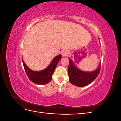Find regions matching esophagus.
I'll use <instances>...</instances> for the list:
<instances>
[{"instance_id":"esophagus-1","label":"esophagus","mask_w":121,"mask_h":121,"mask_svg":"<svg viewBox=\"0 0 121 121\" xmlns=\"http://www.w3.org/2000/svg\"><path fill=\"white\" fill-rule=\"evenodd\" d=\"M69 52L67 50H62L61 52V54L63 56H68L69 55Z\"/></svg>"}]
</instances>
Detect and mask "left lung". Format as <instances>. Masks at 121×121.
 <instances>
[{"mask_svg": "<svg viewBox=\"0 0 121 121\" xmlns=\"http://www.w3.org/2000/svg\"><path fill=\"white\" fill-rule=\"evenodd\" d=\"M99 40H100L99 38ZM68 74L69 81L73 85L78 87H84L88 85L96 78L100 71L101 62L95 70L85 72L77 67L74 61L69 58Z\"/></svg>", "mask_w": 121, "mask_h": 121, "instance_id": "1", "label": "left lung"}]
</instances>
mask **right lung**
<instances>
[{
  "instance_id": "right-lung-1",
  "label": "right lung",
  "mask_w": 121,
  "mask_h": 121,
  "mask_svg": "<svg viewBox=\"0 0 121 121\" xmlns=\"http://www.w3.org/2000/svg\"><path fill=\"white\" fill-rule=\"evenodd\" d=\"M61 55L58 54L55 57L47 68L39 71H33L25 64L22 57V62L26 73L31 81L39 85L48 83L52 79V75L57 65L61 60Z\"/></svg>"
}]
</instances>
